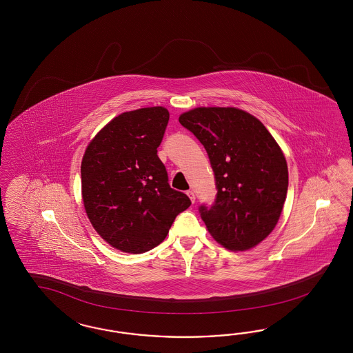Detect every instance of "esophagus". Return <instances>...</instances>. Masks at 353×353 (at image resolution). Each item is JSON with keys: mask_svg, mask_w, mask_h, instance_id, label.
<instances>
[{"mask_svg": "<svg viewBox=\"0 0 353 353\" xmlns=\"http://www.w3.org/2000/svg\"><path fill=\"white\" fill-rule=\"evenodd\" d=\"M188 194V196L190 198V201H192V203H195V194L192 190H189V192H186Z\"/></svg>", "mask_w": 353, "mask_h": 353, "instance_id": "34e87169", "label": "esophagus"}]
</instances>
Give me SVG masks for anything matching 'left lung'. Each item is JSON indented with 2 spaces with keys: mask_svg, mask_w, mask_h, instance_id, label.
Listing matches in <instances>:
<instances>
[{
  "mask_svg": "<svg viewBox=\"0 0 353 353\" xmlns=\"http://www.w3.org/2000/svg\"><path fill=\"white\" fill-rule=\"evenodd\" d=\"M179 120L202 142L214 172L216 202L199 210L208 233L230 251L257 246L276 228L289 188L277 141L236 107H196Z\"/></svg>",
  "mask_w": 353,
  "mask_h": 353,
  "instance_id": "1",
  "label": "left lung"
}]
</instances>
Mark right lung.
<instances>
[{
	"mask_svg": "<svg viewBox=\"0 0 353 353\" xmlns=\"http://www.w3.org/2000/svg\"><path fill=\"white\" fill-rule=\"evenodd\" d=\"M170 120L165 107L123 112L86 146L81 198L103 241L121 252L142 254L161 245L176 216L192 202L173 190L157 155Z\"/></svg>",
	"mask_w": 353,
	"mask_h": 353,
	"instance_id": "1",
	"label": "right lung"
}]
</instances>
